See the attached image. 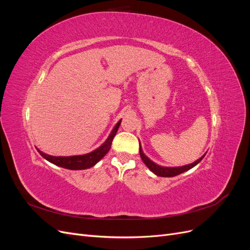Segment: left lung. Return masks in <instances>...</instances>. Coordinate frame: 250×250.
<instances>
[{"label":"left lung","instance_id":"8db88e82","mask_svg":"<svg viewBox=\"0 0 250 250\" xmlns=\"http://www.w3.org/2000/svg\"><path fill=\"white\" fill-rule=\"evenodd\" d=\"M140 155H141V158L143 160V162L145 163V165L147 166V167L152 171L154 174H156L157 176H162V177H173V176H176V175H179V174L184 173L188 170L192 169L193 167H195L196 165H197L199 162H201L202 158L204 157V154L203 156H201L199 160H197L196 162H194L193 164H190V165H187V166H183V167H176V168H166V167H161V166H158L156 164H154L153 162H151L149 158L143 153V150L140 146Z\"/></svg>","mask_w":250,"mask_h":250}]
</instances>
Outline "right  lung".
Here are the masks:
<instances>
[{"mask_svg": "<svg viewBox=\"0 0 250 250\" xmlns=\"http://www.w3.org/2000/svg\"><path fill=\"white\" fill-rule=\"evenodd\" d=\"M121 124V121H119L118 124L113 128L110 135L108 137V139L106 140L102 146H100L99 148H97L96 150H94L93 152L84 154V155H76V156H52L49 154L43 153L42 151L37 149L40 154L46 158L47 161H49L50 163L54 164L56 166H59V167H62L64 169H70V170H84V169H88L90 167H93L98 162H99L102 157H104V155L106 154L110 147H111V143L113 138L119 129Z\"/></svg>", "mask_w": 250, "mask_h": 250, "instance_id": "right-lung-1", "label": "right lung"}]
</instances>
